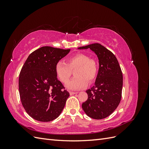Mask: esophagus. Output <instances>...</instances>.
Here are the masks:
<instances>
[{"instance_id": "obj_1", "label": "esophagus", "mask_w": 149, "mask_h": 149, "mask_svg": "<svg viewBox=\"0 0 149 149\" xmlns=\"http://www.w3.org/2000/svg\"><path fill=\"white\" fill-rule=\"evenodd\" d=\"M78 93L77 92H73V91H70V95H73V94H77Z\"/></svg>"}]
</instances>
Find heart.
<instances>
[{
	"instance_id": "b5f03b06",
	"label": "heart",
	"mask_w": 149,
	"mask_h": 149,
	"mask_svg": "<svg viewBox=\"0 0 149 149\" xmlns=\"http://www.w3.org/2000/svg\"><path fill=\"white\" fill-rule=\"evenodd\" d=\"M74 70L76 77L71 79L66 87L70 90L83 89L87 86L88 82L91 83L96 78L97 63L86 54L78 53L70 57L67 63L60 61L55 65L56 77L63 83L68 81Z\"/></svg>"
}]
</instances>
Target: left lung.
<instances>
[{"instance_id":"8db88e82","label":"left lung","mask_w":149,"mask_h":149,"mask_svg":"<svg viewBox=\"0 0 149 149\" xmlns=\"http://www.w3.org/2000/svg\"><path fill=\"white\" fill-rule=\"evenodd\" d=\"M91 49L99 60V71L94 85L86 91L88 100L82 104L84 112L94 119L107 118L119 106L123 84V73L115 55L100 43L79 47Z\"/></svg>"}]
</instances>
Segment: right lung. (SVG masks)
<instances>
[{"label":"right lung","mask_w":149,"mask_h":149,"mask_svg":"<svg viewBox=\"0 0 149 149\" xmlns=\"http://www.w3.org/2000/svg\"><path fill=\"white\" fill-rule=\"evenodd\" d=\"M70 51L43 47L31 53L22 66L19 79L20 100L34 119L52 121L63 109L70 93L58 80L55 65Z\"/></svg>","instance_id":"add662e5"}]
</instances>
